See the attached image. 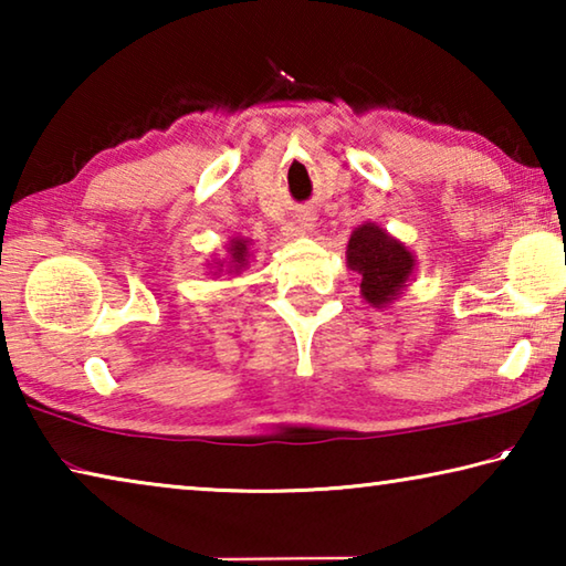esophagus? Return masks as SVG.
I'll return each instance as SVG.
<instances>
[{"mask_svg": "<svg viewBox=\"0 0 566 566\" xmlns=\"http://www.w3.org/2000/svg\"><path fill=\"white\" fill-rule=\"evenodd\" d=\"M312 229H314V219L312 217H300L294 224H290V229H286V232L306 234V232H312Z\"/></svg>", "mask_w": 566, "mask_h": 566, "instance_id": "1", "label": "esophagus"}]
</instances>
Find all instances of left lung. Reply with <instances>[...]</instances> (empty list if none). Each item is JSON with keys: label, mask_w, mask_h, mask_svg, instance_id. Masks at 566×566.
Wrapping results in <instances>:
<instances>
[{"label": "left lung", "mask_w": 566, "mask_h": 566, "mask_svg": "<svg viewBox=\"0 0 566 566\" xmlns=\"http://www.w3.org/2000/svg\"><path fill=\"white\" fill-rule=\"evenodd\" d=\"M415 264V254L377 224H361L349 237L347 266L361 274V296L379 310L401 294Z\"/></svg>", "instance_id": "8db88e82"}]
</instances>
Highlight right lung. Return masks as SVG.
<instances>
[{
	"instance_id": "right-lung-1",
	"label": "right lung",
	"mask_w": 566,
	"mask_h": 566,
	"mask_svg": "<svg viewBox=\"0 0 566 566\" xmlns=\"http://www.w3.org/2000/svg\"><path fill=\"white\" fill-rule=\"evenodd\" d=\"M249 242L247 239H232V244H229V254H232V260H229V272H239L247 266L249 260ZM222 266V264H219Z\"/></svg>"
}]
</instances>
